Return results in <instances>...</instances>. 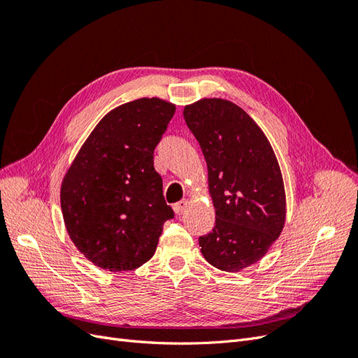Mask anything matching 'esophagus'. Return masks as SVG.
<instances>
[{
	"mask_svg": "<svg viewBox=\"0 0 358 358\" xmlns=\"http://www.w3.org/2000/svg\"><path fill=\"white\" fill-rule=\"evenodd\" d=\"M188 208V200H182V201H178L175 206H173V209H175V213L176 215H182L183 212H185V209Z\"/></svg>",
	"mask_w": 358,
	"mask_h": 358,
	"instance_id": "1",
	"label": "esophagus"
}]
</instances>
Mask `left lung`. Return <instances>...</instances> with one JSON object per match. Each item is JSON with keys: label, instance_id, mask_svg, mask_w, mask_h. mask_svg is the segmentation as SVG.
<instances>
[{"label": "left lung", "instance_id": "1", "mask_svg": "<svg viewBox=\"0 0 358 358\" xmlns=\"http://www.w3.org/2000/svg\"><path fill=\"white\" fill-rule=\"evenodd\" d=\"M200 143L215 206L213 230L199 237L216 268L239 272L262 259L285 224L282 173L267 137L239 106L203 99L183 110Z\"/></svg>", "mask_w": 358, "mask_h": 358}]
</instances>
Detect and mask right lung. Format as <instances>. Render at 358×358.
Here are the masks:
<instances>
[{"label": "right lung", "mask_w": 358, "mask_h": 358, "mask_svg": "<svg viewBox=\"0 0 358 358\" xmlns=\"http://www.w3.org/2000/svg\"><path fill=\"white\" fill-rule=\"evenodd\" d=\"M175 104L138 99L116 107L94 128L61 187L70 239L95 266L127 272L155 254L175 212L162 196L154 150Z\"/></svg>", "instance_id": "add662e5"}]
</instances>
